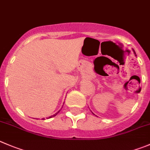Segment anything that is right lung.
<instances>
[{
    "mask_svg": "<svg viewBox=\"0 0 150 150\" xmlns=\"http://www.w3.org/2000/svg\"><path fill=\"white\" fill-rule=\"evenodd\" d=\"M61 109H62V108H61ZM61 109H60V110H59V111H58V112H56V114H53V115H52V116H50V117H47V119H50V118H52V117H56V115H57V114H59V112H60ZM42 120H45V118H42Z\"/></svg>",
    "mask_w": 150,
    "mask_h": 150,
    "instance_id": "obj_1",
    "label": "right lung"
}]
</instances>
